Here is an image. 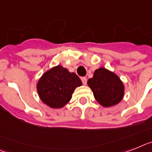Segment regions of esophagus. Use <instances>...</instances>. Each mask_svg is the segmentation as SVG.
Instances as JSON below:
<instances>
[{"label":"esophagus","instance_id":"obj_1","mask_svg":"<svg viewBox=\"0 0 152 152\" xmlns=\"http://www.w3.org/2000/svg\"><path fill=\"white\" fill-rule=\"evenodd\" d=\"M81 81H82L83 85H86L87 84V78L85 77H81Z\"/></svg>","mask_w":152,"mask_h":152}]
</instances>
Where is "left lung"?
<instances>
[{
	"label": "left lung",
	"instance_id": "8db88e82",
	"mask_svg": "<svg viewBox=\"0 0 152 152\" xmlns=\"http://www.w3.org/2000/svg\"><path fill=\"white\" fill-rule=\"evenodd\" d=\"M96 101L104 107L118 104L124 96V85L115 73L105 67L95 71L93 77L88 80Z\"/></svg>",
	"mask_w": 152,
	"mask_h": 152
}]
</instances>
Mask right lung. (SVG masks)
I'll list each match as a JSON object with an SVG mask.
<instances>
[{
    "label": "right lung",
    "instance_id": "add662e5",
    "mask_svg": "<svg viewBox=\"0 0 152 152\" xmlns=\"http://www.w3.org/2000/svg\"><path fill=\"white\" fill-rule=\"evenodd\" d=\"M82 85L75 73L57 65L46 71L37 83V91L40 99L50 108H62L71 99L77 87Z\"/></svg>",
    "mask_w": 152,
    "mask_h": 152
}]
</instances>
